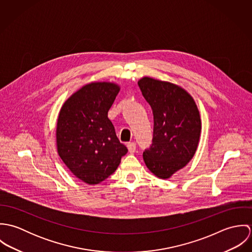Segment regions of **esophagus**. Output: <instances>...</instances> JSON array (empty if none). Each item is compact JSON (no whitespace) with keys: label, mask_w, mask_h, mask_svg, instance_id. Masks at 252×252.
Wrapping results in <instances>:
<instances>
[{"label":"esophagus","mask_w":252,"mask_h":252,"mask_svg":"<svg viewBox=\"0 0 252 252\" xmlns=\"http://www.w3.org/2000/svg\"><path fill=\"white\" fill-rule=\"evenodd\" d=\"M127 147H128V150H129L130 153H134L136 151V148H137L135 143H129L127 144Z\"/></svg>","instance_id":"1"}]
</instances>
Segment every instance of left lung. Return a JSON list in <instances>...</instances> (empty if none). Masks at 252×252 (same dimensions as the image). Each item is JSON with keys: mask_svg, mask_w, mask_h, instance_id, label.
<instances>
[{"mask_svg": "<svg viewBox=\"0 0 252 252\" xmlns=\"http://www.w3.org/2000/svg\"><path fill=\"white\" fill-rule=\"evenodd\" d=\"M153 113L152 144L144 151L148 170L167 180L193 158L201 135L200 112L179 85L144 76L138 82Z\"/></svg>", "mask_w": 252, "mask_h": 252, "instance_id": "obj_1", "label": "left lung"}]
</instances>
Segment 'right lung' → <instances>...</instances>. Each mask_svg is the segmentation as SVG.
I'll return each mask as SVG.
<instances>
[{"instance_id":"obj_1","label":"right lung","mask_w":252,"mask_h":252,"mask_svg":"<svg viewBox=\"0 0 252 252\" xmlns=\"http://www.w3.org/2000/svg\"><path fill=\"white\" fill-rule=\"evenodd\" d=\"M119 90L111 82L86 84L72 94L59 112L58 154L72 174L87 184L106 180L128 152L108 117Z\"/></svg>"}]
</instances>
